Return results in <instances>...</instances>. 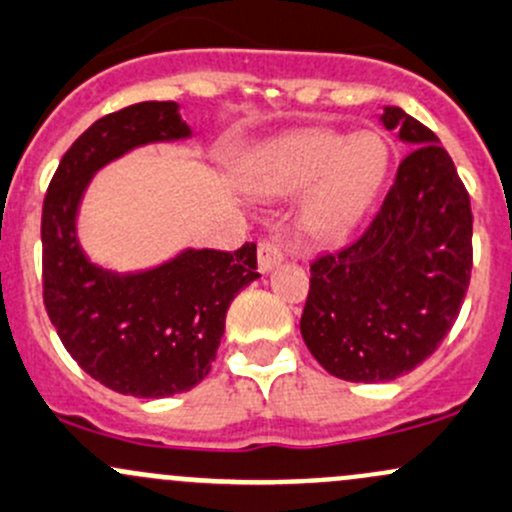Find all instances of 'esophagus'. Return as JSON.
<instances>
[{
    "label": "esophagus",
    "mask_w": 512,
    "mask_h": 512,
    "mask_svg": "<svg viewBox=\"0 0 512 512\" xmlns=\"http://www.w3.org/2000/svg\"><path fill=\"white\" fill-rule=\"evenodd\" d=\"M282 260L284 252L277 242L260 240V245H257V265H260V272H272Z\"/></svg>",
    "instance_id": "1"
}]
</instances>
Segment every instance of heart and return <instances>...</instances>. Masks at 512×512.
<instances>
[{
  "label": "heart",
  "instance_id": "1",
  "mask_svg": "<svg viewBox=\"0 0 512 512\" xmlns=\"http://www.w3.org/2000/svg\"><path fill=\"white\" fill-rule=\"evenodd\" d=\"M390 152L378 134L304 129L262 149L250 186L265 196L306 191L299 225L316 240H338L360 223L387 176Z\"/></svg>",
  "mask_w": 512,
  "mask_h": 512
}]
</instances>
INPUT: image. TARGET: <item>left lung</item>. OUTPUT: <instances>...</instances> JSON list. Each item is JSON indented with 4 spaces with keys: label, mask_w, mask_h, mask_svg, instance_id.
Instances as JSON below:
<instances>
[{
    "label": "left lung",
    "mask_w": 512,
    "mask_h": 512,
    "mask_svg": "<svg viewBox=\"0 0 512 512\" xmlns=\"http://www.w3.org/2000/svg\"><path fill=\"white\" fill-rule=\"evenodd\" d=\"M385 129L410 144L368 228L311 262L301 336L331 375L385 383L422 365L454 326L469 289V191L439 137L400 107Z\"/></svg>",
    "instance_id": "left-lung-1"
}]
</instances>
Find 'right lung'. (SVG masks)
Listing matches in <instances>:
<instances>
[{
    "label": "right lung",
    "instance_id": "add662e5",
    "mask_svg": "<svg viewBox=\"0 0 512 512\" xmlns=\"http://www.w3.org/2000/svg\"><path fill=\"white\" fill-rule=\"evenodd\" d=\"M191 137L176 102H137L93 122L63 154L43 198V304L71 358L90 378L134 397L176 395L211 373L225 314L260 277L257 245L184 250L144 272L88 260L75 218L95 171L129 149Z\"/></svg>",
    "mask_w": 512,
    "mask_h": 512
}]
</instances>
